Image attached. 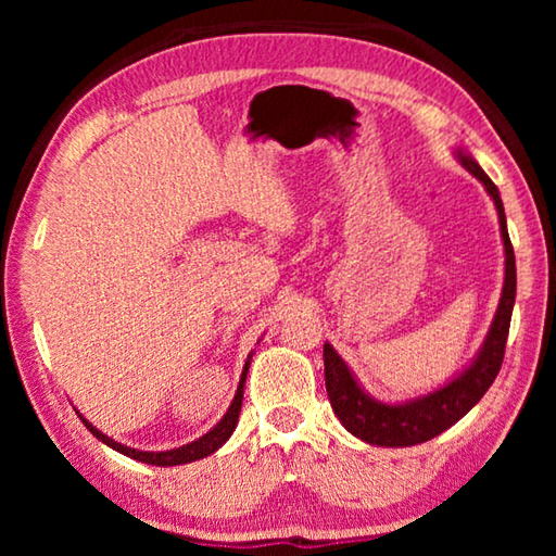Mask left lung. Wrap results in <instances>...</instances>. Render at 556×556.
<instances>
[{
  "instance_id": "obj_1",
  "label": "left lung",
  "mask_w": 556,
  "mask_h": 556,
  "mask_svg": "<svg viewBox=\"0 0 556 556\" xmlns=\"http://www.w3.org/2000/svg\"><path fill=\"white\" fill-rule=\"evenodd\" d=\"M458 162L464 164L478 181L485 186L497 208V220H501V235L505 244V285L503 296L497 304L491 331L485 336V343L476 361L451 380L444 388L425 394V397L404 402V404H384L365 394L361 384L348 370L343 357L333 351L331 343L324 345V372H326V392L331 400V407L341 425L351 431L353 437L368 441L372 446H414L421 441H429L446 431L451 425L476 407L478 400L483 397L491 388L493 380L501 372L507 331H510V316L515 306V252L510 235H507L505 211L497 186L485 176V172L473 156L458 149Z\"/></svg>"
}]
</instances>
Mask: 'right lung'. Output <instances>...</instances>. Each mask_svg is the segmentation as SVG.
<instances>
[{"mask_svg": "<svg viewBox=\"0 0 556 556\" xmlns=\"http://www.w3.org/2000/svg\"><path fill=\"white\" fill-rule=\"evenodd\" d=\"M252 357V355H250ZM250 357L248 363H244V370L240 375V384H238V392H235V400L225 412V417L215 425L208 434H203L201 439L191 441V444L186 446H178V448H168V451H137V448H129L125 444H117V441H112L110 437L102 434L96 427L90 425V421L83 419V425H86L92 437H98L102 444H108L110 448L119 451V454H125L135 460H142V464H152V466H178V464H191V460H199L203 456H211L213 451H218L225 441L230 439V434L238 427V417H240V407H242V390H244V378H248V368H250Z\"/></svg>", "mask_w": 556, "mask_h": 556, "instance_id": "1", "label": "right lung"}]
</instances>
